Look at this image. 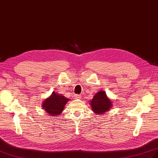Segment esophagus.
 Returning a JSON list of instances; mask_svg holds the SVG:
<instances>
[{
	"label": "esophagus",
	"instance_id": "34e87169",
	"mask_svg": "<svg viewBox=\"0 0 158 158\" xmlns=\"http://www.w3.org/2000/svg\"><path fill=\"white\" fill-rule=\"evenodd\" d=\"M75 98H77V99H80V98H81V96H80V95H75Z\"/></svg>",
	"mask_w": 158,
	"mask_h": 158
}]
</instances>
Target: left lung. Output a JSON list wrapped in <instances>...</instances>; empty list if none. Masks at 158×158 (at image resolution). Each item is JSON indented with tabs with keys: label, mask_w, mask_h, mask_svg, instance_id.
Returning <instances> with one entry per match:
<instances>
[{
	"label": "left lung",
	"mask_w": 158,
	"mask_h": 158,
	"mask_svg": "<svg viewBox=\"0 0 158 158\" xmlns=\"http://www.w3.org/2000/svg\"><path fill=\"white\" fill-rule=\"evenodd\" d=\"M92 109L97 115H102L111 108L112 101L107 97L105 91L96 93L93 97L91 102Z\"/></svg>",
	"instance_id": "1"
}]
</instances>
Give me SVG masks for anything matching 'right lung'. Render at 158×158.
<instances>
[{
	"label": "right lung",
	"instance_id": "right-lung-1",
	"mask_svg": "<svg viewBox=\"0 0 158 158\" xmlns=\"http://www.w3.org/2000/svg\"><path fill=\"white\" fill-rule=\"evenodd\" d=\"M69 100L65 96L53 92L49 98L45 99L42 104L43 109L50 116H57L61 113Z\"/></svg>",
	"mask_w": 158,
	"mask_h": 158
}]
</instances>
